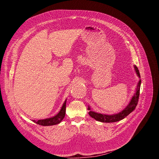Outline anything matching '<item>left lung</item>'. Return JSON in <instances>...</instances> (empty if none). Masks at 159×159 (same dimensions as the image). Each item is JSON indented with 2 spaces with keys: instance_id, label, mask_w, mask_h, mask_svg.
<instances>
[{
  "instance_id": "left-lung-1",
  "label": "left lung",
  "mask_w": 159,
  "mask_h": 159,
  "mask_svg": "<svg viewBox=\"0 0 159 159\" xmlns=\"http://www.w3.org/2000/svg\"><path fill=\"white\" fill-rule=\"evenodd\" d=\"M134 70H135L136 73L138 75L139 78H141L140 73H139V71L137 68L136 66H134ZM141 80H139L135 93L132 97L131 101H130L129 103L128 104L127 106L122 111L119 112L117 114H113V115H105V114H102V113H98L94 111H92L91 110L90 107L88 106V109L89 110V112L88 113L90 116L97 120L98 121L103 122V123H113V122H117L119 121H121V120L125 118L128 115H129L132 111L134 110L136 108L137 103H138V100L139 98V93H140V88H141Z\"/></svg>"
}]
</instances>
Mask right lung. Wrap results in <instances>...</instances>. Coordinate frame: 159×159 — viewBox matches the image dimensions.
Wrapping results in <instances>:
<instances>
[{
  "label": "right lung",
  "instance_id": "obj_1",
  "mask_svg": "<svg viewBox=\"0 0 159 159\" xmlns=\"http://www.w3.org/2000/svg\"><path fill=\"white\" fill-rule=\"evenodd\" d=\"M66 100L64 102L63 105L59 111L55 116L48 118L45 119H40L38 121H35V120H33V121L40 125L42 126H50V125H57L60 123L63 119L65 117L66 115Z\"/></svg>",
  "mask_w": 159,
  "mask_h": 159
}]
</instances>
